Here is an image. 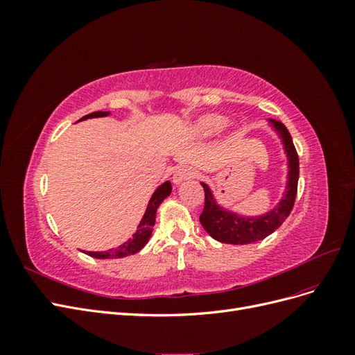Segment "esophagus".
I'll use <instances>...</instances> for the list:
<instances>
[{"label": "esophagus", "mask_w": 355, "mask_h": 355, "mask_svg": "<svg viewBox=\"0 0 355 355\" xmlns=\"http://www.w3.org/2000/svg\"><path fill=\"white\" fill-rule=\"evenodd\" d=\"M197 176H198V171H197L196 168L184 166V167H180V168H178V170L175 171V175H173V182H175L176 185H179L180 182H184V180H187V179L197 178Z\"/></svg>", "instance_id": "obj_1"}]
</instances>
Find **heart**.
<instances>
[{"label":"heart","instance_id":"1","mask_svg":"<svg viewBox=\"0 0 355 355\" xmlns=\"http://www.w3.org/2000/svg\"><path fill=\"white\" fill-rule=\"evenodd\" d=\"M225 125V118L219 115H209L198 123V130L204 135H213L222 130Z\"/></svg>","mask_w":355,"mask_h":355}]
</instances>
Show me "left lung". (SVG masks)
Masks as SVG:
<instances>
[{"mask_svg": "<svg viewBox=\"0 0 355 355\" xmlns=\"http://www.w3.org/2000/svg\"><path fill=\"white\" fill-rule=\"evenodd\" d=\"M271 124L282 136L286 154L288 158V175L286 194L280 204L270 213L259 218H241L239 214L231 213L219 207L214 201L211 192L206 184L204 188V210L200 214V222L214 240L228 244H250L266 239L275 230L282 227L292 211L297 192L299 179V157L286 125L280 121L271 120Z\"/></svg>", "mask_w": 355, "mask_h": 355, "instance_id": "8db88e82", "label": "left lung"}]
</instances>
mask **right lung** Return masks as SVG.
Masks as SVG:
<instances>
[{
    "mask_svg": "<svg viewBox=\"0 0 355 355\" xmlns=\"http://www.w3.org/2000/svg\"><path fill=\"white\" fill-rule=\"evenodd\" d=\"M110 112H106V111H96L89 115H84L81 120H87V118H94V116H106ZM170 192H171L170 182H164V184L154 192L151 200H149V204H148L144 218H142L141 223H139L137 231H136V234H133L132 240L125 241L123 245L118 247V249H110L106 252H85V254L96 257V259H112V257H125L128 254H135L141 249H144L145 244L148 243L149 237H151V234H153V228L155 225L157 209L159 204L163 202V200L170 196Z\"/></svg>",
    "mask_w": 355,
    "mask_h": 355,
    "instance_id": "obj_1",
    "label": "right lung"
}]
</instances>
